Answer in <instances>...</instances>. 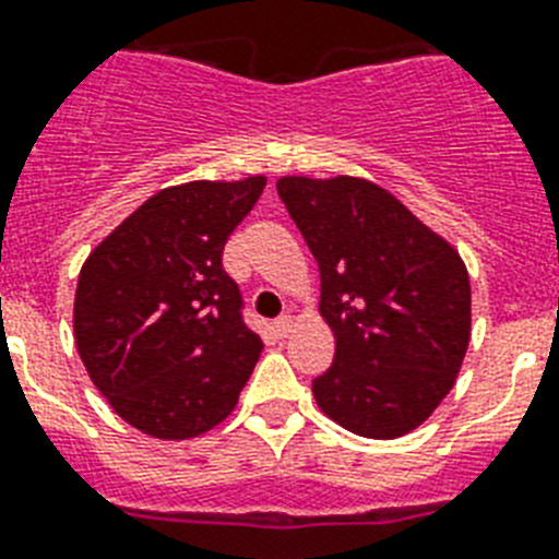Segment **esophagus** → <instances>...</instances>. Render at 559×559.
Returning a JSON list of instances; mask_svg holds the SVG:
<instances>
[{"mask_svg":"<svg viewBox=\"0 0 559 559\" xmlns=\"http://www.w3.org/2000/svg\"><path fill=\"white\" fill-rule=\"evenodd\" d=\"M290 331H294V320H290V317H280V320L274 322V334L276 336H288Z\"/></svg>","mask_w":559,"mask_h":559,"instance_id":"1","label":"esophagus"}]
</instances>
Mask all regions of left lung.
I'll use <instances>...</instances> for the list:
<instances>
[{
	"label": "left lung",
	"instance_id": "1",
	"mask_svg": "<svg viewBox=\"0 0 559 559\" xmlns=\"http://www.w3.org/2000/svg\"><path fill=\"white\" fill-rule=\"evenodd\" d=\"M320 265L334 362L313 380L325 417L368 440L419 428L454 389L472 340V283L449 239L371 179L280 177Z\"/></svg>",
	"mask_w": 559,
	"mask_h": 559
}]
</instances>
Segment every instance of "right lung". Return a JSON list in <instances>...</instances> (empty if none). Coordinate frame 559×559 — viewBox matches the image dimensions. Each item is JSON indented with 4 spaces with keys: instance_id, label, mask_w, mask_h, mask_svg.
Returning <instances> with one entry per match:
<instances>
[{
    "instance_id": "right-lung-1",
    "label": "right lung",
    "mask_w": 559,
    "mask_h": 559,
    "mask_svg": "<svg viewBox=\"0 0 559 559\" xmlns=\"http://www.w3.org/2000/svg\"><path fill=\"white\" fill-rule=\"evenodd\" d=\"M269 177L163 188L87 253L73 340L87 377L136 431L191 440L219 426L262 352L223 271L230 230Z\"/></svg>"
}]
</instances>
